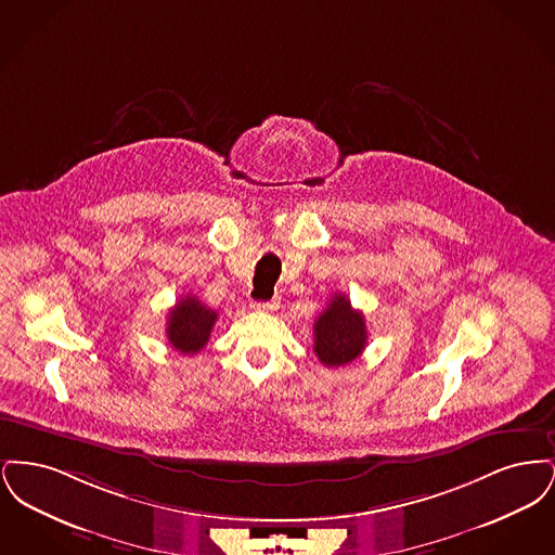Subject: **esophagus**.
Returning <instances> with one entry per match:
<instances>
[{
  "label": "esophagus",
  "instance_id": "esophagus-1",
  "mask_svg": "<svg viewBox=\"0 0 555 555\" xmlns=\"http://www.w3.org/2000/svg\"><path fill=\"white\" fill-rule=\"evenodd\" d=\"M251 308L258 310V312H272V310L279 308V301L276 299H272V301H256Z\"/></svg>",
  "mask_w": 555,
  "mask_h": 555
}]
</instances>
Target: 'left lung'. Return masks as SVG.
Segmentation results:
<instances>
[{"label":"left lung","instance_id":"8db88e82","mask_svg":"<svg viewBox=\"0 0 555 555\" xmlns=\"http://www.w3.org/2000/svg\"><path fill=\"white\" fill-rule=\"evenodd\" d=\"M366 341L369 333L364 314L353 310L345 295L335 293L314 324V353L318 360L328 369L345 366L364 351Z\"/></svg>","mask_w":555,"mask_h":555}]
</instances>
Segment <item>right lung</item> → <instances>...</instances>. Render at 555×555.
<instances>
[{
  "label": "right lung",
  "instance_id": "right-lung-1",
  "mask_svg": "<svg viewBox=\"0 0 555 555\" xmlns=\"http://www.w3.org/2000/svg\"><path fill=\"white\" fill-rule=\"evenodd\" d=\"M218 314L206 308L197 297L185 295L170 310L166 322V337L181 353H197L210 339L211 326Z\"/></svg>",
  "mask_w": 555,
  "mask_h": 555
}]
</instances>
